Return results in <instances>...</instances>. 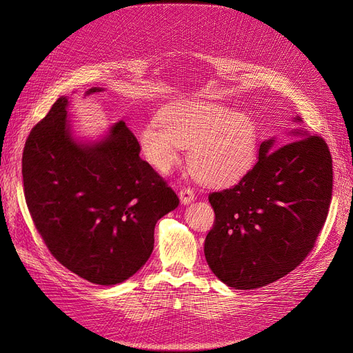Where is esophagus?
<instances>
[{"label":"esophagus","mask_w":353,"mask_h":353,"mask_svg":"<svg viewBox=\"0 0 353 353\" xmlns=\"http://www.w3.org/2000/svg\"><path fill=\"white\" fill-rule=\"evenodd\" d=\"M179 197H180L181 205H190V203L194 200V192L189 188H184L180 190Z\"/></svg>","instance_id":"obj_1"}]
</instances>
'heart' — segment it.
Returning <instances> with one entry per match:
<instances>
[{
	"label": "heart",
	"mask_w": 353,
	"mask_h": 353,
	"mask_svg": "<svg viewBox=\"0 0 353 353\" xmlns=\"http://www.w3.org/2000/svg\"><path fill=\"white\" fill-rule=\"evenodd\" d=\"M140 150L160 173H170L188 148L189 170L210 188L246 176L257 159L259 132L252 117L214 101L186 100L164 107L140 133Z\"/></svg>",
	"instance_id": "b5f03b06"
}]
</instances>
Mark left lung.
<instances>
[{"label":"left lung","mask_w":353,"mask_h":353,"mask_svg":"<svg viewBox=\"0 0 353 353\" xmlns=\"http://www.w3.org/2000/svg\"><path fill=\"white\" fill-rule=\"evenodd\" d=\"M290 137L276 151L274 139L263 141L257 163L236 186L209 194L216 220L205 256L230 288L281 279L303 262L325 225L333 181L327 144L302 127Z\"/></svg>","instance_id":"1"}]
</instances>
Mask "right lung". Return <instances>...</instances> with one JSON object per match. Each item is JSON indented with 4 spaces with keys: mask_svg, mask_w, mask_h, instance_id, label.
Segmentation results:
<instances>
[{
    "mask_svg": "<svg viewBox=\"0 0 353 353\" xmlns=\"http://www.w3.org/2000/svg\"><path fill=\"white\" fill-rule=\"evenodd\" d=\"M92 87L85 96L100 92ZM61 96L26 141L23 181L34 225L51 254L83 279L111 286L140 270L157 220L179 197L140 159L124 121L94 141L74 137Z\"/></svg>",
    "mask_w": 353,
    "mask_h": 353,
    "instance_id": "add662e5",
    "label": "right lung"
}]
</instances>
